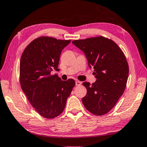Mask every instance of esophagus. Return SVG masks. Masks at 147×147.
Listing matches in <instances>:
<instances>
[{
  "instance_id": "34e87169",
  "label": "esophagus",
  "mask_w": 147,
  "mask_h": 147,
  "mask_svg": "<svg viewBox=\"0 0 147 147\" xmlns=\"http://www.w3.org/2000/svg\"><path fill=\"white\" fill-rule=\"evenodd\" d=\"M82 84V82L79 81H76V86H80Z\"/></svg>"
}]
</instances>
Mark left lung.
I'll return each mask as SVG.
<instances>
[{
  "label": "left lung",
  "instance_id": "left-lung-1",
  "mask_svg": "<svg viewBox=\"0 0 147 147\" xmlns=\"http://www.w3.org/2000/svg\"><path fill=\"white\" fill-rule=\"evenodd\" d=\"M72 43L84 52L96 78L92 84L82 83L87 90L82 103L93 115H106L125 89L129 65L125 55L117 43L103 36L74 40Z\"/></svg>",
  "mask_w": 147,
  "mask_h": 147
}]
</instances>
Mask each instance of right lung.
<instances>
[{"label":"right lung","mask_w":147,"mask_h":147,"mask_svg":"<svg viewBox=\"0 0 147 147\" xmlns=\"http://www.w3.org/2000/svg\"><path fill=\"white\" fill-rule=\"evenodd\" d=\"M71 40L41 36L31 41L22 53L20 82L22 91L35 110L48 119L61 114L76 84L74 79L63 81L51 71L57 68L62 50Z\"/></svg>","instance_id":"right-lung-1"}]
</instances>
